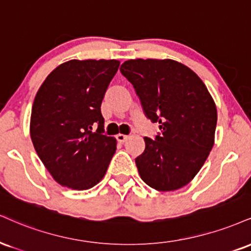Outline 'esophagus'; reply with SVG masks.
<instances>
[{"instance_id":"34e87169","label":"esophagus","mask_w":251,"mask_h":251,"mask_svg":"<svg viewBox=\"0 0 251 251\" xmlns=\"http://www.w3.org/2000/svg\"><path fill=\"white\" fill-rule=\"evenodd\" d=\"M127 138H128V135H125V134H118L117 135V140L119 141V143H124V141H126L127 140Z\"/></svg>"}]
</instances>
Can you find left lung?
Segmentation results:
<instances>
[{"label":"left lung","mask_w":251,"mask_h":251,"mask_svg":"<svg viewBox=\"0 0 251 251\" xmlns=\"http://www.w3.org/2000/svg\"><path fill=\"white\" fill-rule=\"evenodd\" d=\"M120 72L134 87L144 114L159 123L158 134L145 137L135 158L141 179L160 192L186 186L213 149L215 102L195 72L172 59H129Z\"/></svg>","instance_id":"left-lung-1"}]
</instances>
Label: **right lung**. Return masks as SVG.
I'll return each instance as SVG.
<instances>
[{
  "label": "right lung",
  "mask_w": 251,
  "mask_h": 251,
  "mask_svg": "<svg viewBox=\"0 0 251 251\" xmlns=\"http://www.w3.org/2000/svg\"><path fill=\"white\" fill-rule=\"evenodd\" d=\"M119 64L116 59L69 60L39 87L30 135L39 159L59 185L83 191L106 173L117 141L105 134L100 105Z\"/></svg>",
  "instance_id": "obj_1"
}]
</instances>
